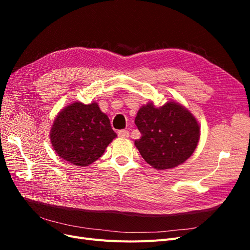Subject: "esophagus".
I'll use <instances>...</instances> for the list:
<instances>
[{"instance_id":"esophagus-1","label":"esophagus","mask_w":250,"mask_h":250,"mask_svg":"<svg viewBox=\"0 0 250 250\" xmlns=\"http://www.w3.org/2000/svg\"><path fill=\"white\" fill-rule=\"evenodd\" d=\"M118 135L120 138H128L129 137V132H128L127 130H119Z\"/></svg>"}]
</instances>
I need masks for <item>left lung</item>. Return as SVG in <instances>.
<instances>
[{"label":"left lung","mask_w":250,"mask_h":250,"mask_svg":"<svg viewBox=\"0 0 250 250\" xmlns=\"http://www.w3.org/2000/svg\"><path fill=\"white\" fill-rule=\"evenodd\" d=\"M134 123L142 134L134 145L144 160L157 170L177 167L197 147L199 125L178 103L168 102L158 108L149 103L140 108Z\"/></svg>","instance_id":"1"}]
</instances>
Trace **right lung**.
Instances as JSON below:
<instances>
[{
  "label": "right lung",
  "mask_w": 250,
  "mask_h": 250,
  "mask_svg": "<svg viewBox=\"0 0 250 250\" xmlns=\"http://www.w3.org/2000/svg\"><path fill=\"white\" fill-rule=\"evenodd\" d=\"M117 137L96 102H75L58 113L50 138L55 152L78 167L93 164Z\"/></svg>",
  "instance_id": "1"
}]
</instances>
